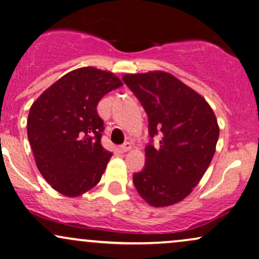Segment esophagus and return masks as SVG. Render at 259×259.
Returning a JSON list of instances; mask_svg holds the SVG:
<instances>
[{
    "label": "esophagus",
    "mask_w": 259,
    "mask_h": 259,
    "mask_svg": "<svg viewBox=\"0 0 259 259\" xmlns=\"http://www.w3.org/2000/svg\"><path fill=\"white\" fill-rule=\"evenodd\" d=\"M131 149H132V144H131V143H124L123 145H121V147L118 148V150H120L121 153H127Z\"/></svg>",
    "instance_id": "esophagus-1"
}]
</instances>
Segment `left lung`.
Instances as JSON below:
<instances>
[{
	"mask_svg": "<svg viewBox=\"0 0 259 259\" xmlns=\"http://www.w3.org/2000/svg\"><path fill=\"white\" fill-rule=\"evenodd\" d=\"M124 83L141 100L149 135H162L159 147L145 148V167L133 183L145 202L167 207L181 202L201 181L215 153L220 126L201 94L161 70L126 74Z\"/></svg>",
	"mask_w": 259,
	"mask_h": 259,
	"instance_id": "left-lung-1",
	"label": "left lung"
}]
</instances>
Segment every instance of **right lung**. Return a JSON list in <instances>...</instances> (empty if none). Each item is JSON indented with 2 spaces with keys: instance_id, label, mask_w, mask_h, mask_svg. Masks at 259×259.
Masks as SVG:
<instances>
[{
  "instance_id": "add662e5",
  "label": "right lung",
  "mask_w": 259,
  "mask_h": 259,
  "mask_svg": "<svg viewBox=\"0 0 259 259\" xmlns=\"http://www.w3.org/2000/svg\"><path fill=\"white\" fill-rule=\"evenodd\" d=\"M122 84L110 71L84 66L64 75L32 103L27 138L39 173L58 193L76 197L99 183L112 153L100 143L104 122L97 105Z\"/></svg>"
}]
</instances>
